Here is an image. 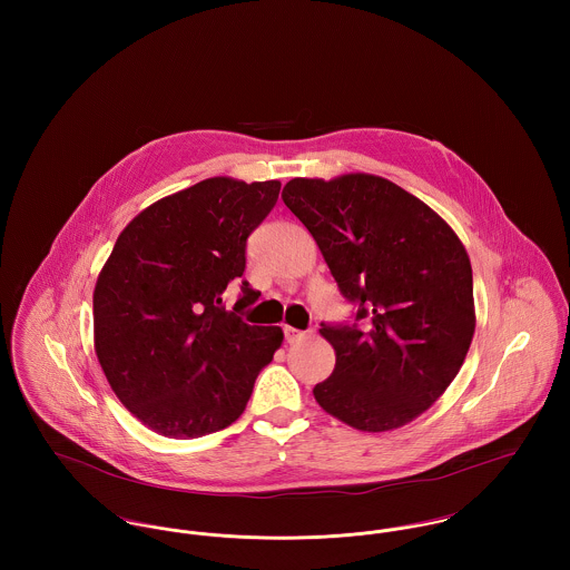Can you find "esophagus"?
<instances>
[{
  "label": "esophagus",
  "mask_w": 570,
  "mask_h": 570,
  "mask_svg": "<svg viewBox=\"0 0 570 570\" xmlns=\"http://www.w3.org/2000/svg\"><path fill=\"white\" fill-rule=\"evenodd\" d=\"M283 331H285V340H287L289 344H294V342H301L303 337H307V333H305V331H301V328H294V326H285Z\"/></svg>",
  "instance_id": "34e87169"
}]
</instances>
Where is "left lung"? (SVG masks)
Wrapping results in <instances>:
<instances>
[{
	"mask_svg": "<svg viewBox=\"0 0 570 570\" xmlns=\"http://www.w3.org/2000/svg\"><path fill=\"white\" fill-rule=\"evenodd\" d=\"M283 202L357 305V323H323L335 368L316 402L364 432L406 425L445 393L474 337L465 247L428 204L377 175L294 177Z\"/></svg>",
	"mask_w": 570,
	"mask_h": 570,
	"instance_id": "obj_1",
	"label": "left lung"
}]
</instances>
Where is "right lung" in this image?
<instances>
[{"label":"right lung","instance_id":"1","mask_svg":"<svg viewBox=\"0 0 570 570\" xmlns=\"http://www.w3.org/2000/svg\"><path fill=\"white\" fill-rule=\"evenodd\" d=\"M281 181L210 177L145 208L120 233L94 287V348L134 416L170 439L235 423L283 344L281 326L235 314L258 298L244 281L235 312L222 294L245 272V244Z\"/></svg>","mask_w":570,"mask_h":570}]
</instances>
